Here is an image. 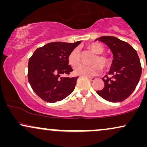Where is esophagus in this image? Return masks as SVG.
<instances>
[{"label": "esophagus", "mask_w": 147, "mask_h": 147, "mask_svg": "<svg viewBox=\"0 0 147 147\" xmlns=\"http://www.w3.org/2000/svg\"><path fill=\"white\" fill-rule=\"evenodd\" d=\"M87 77L89 79H90V80H91V81H95V79H96L95 77Z\"/></svg>", "instance_id": "1"}]
</instances>
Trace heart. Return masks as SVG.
<instances>
[{"mask_svg":"<svg viewBox=\"0 0 147 147\" xmlns=\"http://www.w3.org/2000/svg\"><path fill=\"white\" fill-rule=\"evenodd\" d=\"M87 48L95 54V56L91 59L90 63V65H82L78 67L81 62V54L77 48H74L69 53L68 56V63L72 67H77L75 68V74L77 75L85 76V77H90L98 75L102 72V68L106 70L110 67L111 63V58L105 54H102L104 51V47L99 43H92L87 46Z\"/></svg>","mask_w":147,"mask_h":147,"instance_id":"heart-1","label":"heart"}]
</instances>
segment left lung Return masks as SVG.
Segmentation results:
<instances>
[{"label":"left lung","instance_id":"1","mask_svg":"<svg viewBox=\"0 0 147 147\" xmlns=\"http://www.w3.org/2000/svg\"><path fill=\"white\" fill-rule=\"evenodd\" d=\"M96 40L107 45L113 54L109 75L102 78L104 87L97 93L109 102H122L133 93L140 79L142 67L137 52L116 37L105 36Z\"/></svg>","mask_w":147,"mask_h":147}]
</instances>
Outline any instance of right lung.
<instances>
[{
    "label": "right lung",
    "mask_w": 147,
    "mask_h": 147,
    "mask_svg": "<svg viewBox=\"0 0 147 147\" xmlns=\"http://www.w3.org/2000/svg\"><path fill=\"white\" fill-rule=\"evenodd\" d=\"M81 41L52 42L37 48L28 62V82L34 92L47 102L55 103L68 97L75 89L77 77H61L73 71L68 56Z\"/></svg>",
    "instance_id": "right-lung-1"
}]
</instances>
